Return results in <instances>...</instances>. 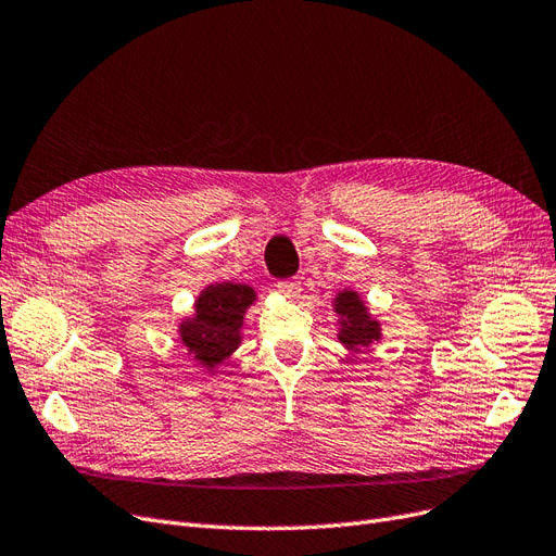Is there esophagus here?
Wrapping results in <instances>:
<instances>
[{"label":"esophagus","instance_id":"34e87169","mask_svg":"<svg viewBox=\"0 0 556 556\" xmlns=\"http://www.w3.org/2000/svg\"><path fill=\"white\" fill-rule=\"evenodd\" d=\"M277 289H279L286 298H298L300 291H302L298 279H281V281H277Z\"/></svg>","mask_w":556,"mask_h":556}]
</instances>
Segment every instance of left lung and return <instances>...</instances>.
I'll use <instances>...</instances> for the list:
<instances>
[{"label": "left lung", "instance_id": "8db88e82", "mask_svg": "<svg viewBox=\"0 0 556 556\" xmlns=\"http://www.w3.org/2000/svg\"><path fill=\"white\" fill-rule=\"evenodd\" d=\"M337 314L341 316V332L339 339L351 351H357L359 345H368L380 339V325L368 318L366 306L353 291H343L337 295L334 304Z\"/></svg>", "mask_w": 556, "mask_h": 556}]
</instances>
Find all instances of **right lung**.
<instances>
[{"instance_id": "1", "label": "right lung", "mask_w": 556, "mask_h": 556, "mask_svg": "<svg viewBox=\"0 0 556 556\" xmlns=\"http://www.w3.org/2000/svg\"><path fill=\"white\" fill-rule=\"evenodd\" d=\"M254 291L242 283L208 286L197 300V316L180 325V339L203 366H217L240 343L244 309L254 302Z\"/></svg>"}]
</instances>
